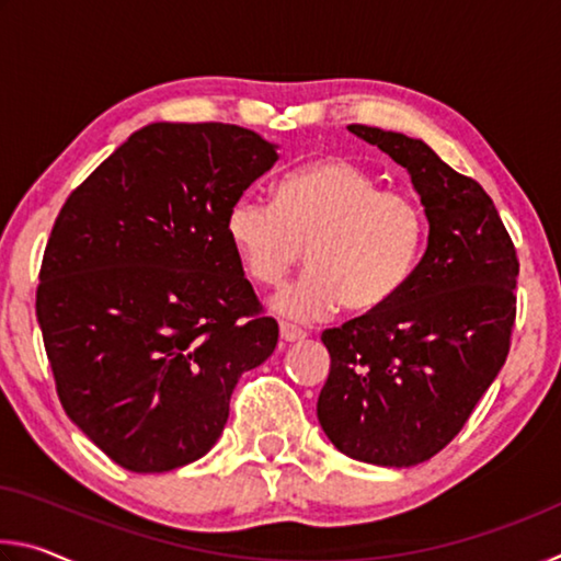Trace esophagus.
<instances>
[{"instance_id": "esophagus-1", "label": "esophagus", "mask_w": 561, "mask_h": 561, "mask_svg": "<svg viewBox=\"0 0 561 561\" xmlns=\"http://www.w3.org/2000/svg\"><path fill=\"white\" fill-rule=\"evenodd\" d=\"M304 336V331L301 329H297V327H291V324H279V339L284 341V344H294V341H301Z\"/></svg>"}]
</instances>
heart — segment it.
Returning a JSON list of instances; mask_svg holds the SVG:
<instances>
[{
	"label": "heart",
	"instance_id": "b5f03b06",
	"mask_svg": "<svg viewBox=\"0 0 561 561\" xmlns=\"http://www.w3.org/2000/svg\"><path fill=\"white\" fill-rule=\"evenodd\" d=\"M227 242L247 277L279 284L307 244V264L272 309L289 321H319L344 304L354 314L386 307L415 270L425 215L411 195L344 158L291 170L274 203L240 195L225 215Z\"/></svg>",
	"mask_w": 561,
	"mask_h": 561
}]
</instances>
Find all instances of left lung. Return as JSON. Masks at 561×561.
<instances>
[{"instance_id":"obj_1","label":"left lung","mask_w":561,"mask_h":561,"mask_svg":"<svg viewBox=\"0 0 561 561\" xmlns=\"http://www.w3.org/2000/svg\"><path fill=\"white\" fill-rule=\"evenodd\" d=\"M408 170L428 247L386 307L327 329L317 417L348 458L413 468L440 453L505 366L519 262L490 195L417 138L348 126Z\"/></svg>"}]
</instances>
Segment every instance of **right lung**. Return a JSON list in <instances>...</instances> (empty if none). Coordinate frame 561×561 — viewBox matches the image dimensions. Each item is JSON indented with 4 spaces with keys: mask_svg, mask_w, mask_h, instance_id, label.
I'll list each match as a JSON object with an SVG mask.
<instances>
[{
    "mask_svg": "<svg viewBox=\"0 0 561 561\" xmlns=\"http://www.w3.org/2000/svg\"><path fill=\"white\" fill-rule=\"evenodd\" d=\"M277 148L225 123H150L56 217L36 319L66 415L121 468L203 458L240 376L277 346L225 234Z\"/></svg>",
    "mask_w": 561,
    "mask_h": 561,
    "instance_id": "obj_1",
    "label": "right lung"
}]
</instances>
